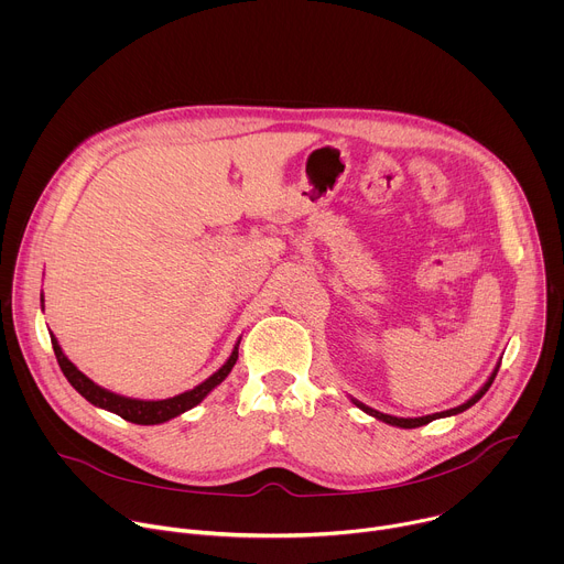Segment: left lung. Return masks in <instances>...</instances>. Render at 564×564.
<instances>
[{"label": "left lung", "mask_w": 564, "mask_h": 564, "mask_svg": "<svg viewBox=\"0 0 564 564\" xmlns=\"http://www.w3.org/2000/svg\"><path fill=\"white\" fill-rule=\"evenodd\" d=\"M500 361H502V359H500ZM500 361L496 364V368H494V372L489 375V379H487L485 383H481V388H479L470 399H466L464 404H459V406H455V409H448V411H442V413H433V415H424V417H394V415H386V413H379V411L366 406L364 401H359V399H355V397H350V401H352V404H355L357 409H361L364 413H368L370 417H375V420H379V422H383V424H390V426H397V429H420V426L431 424L433 420L451 417V415H457V413H464L466 409H470V406L475 404V401H479L481 397H485V392L491 388V383H494V379H496V375H498V370H500Z\"/></svg>", "instance_id": "left-lung-1"}]
</instances>
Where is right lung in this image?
Wrapping results in <instances>:
<instances>
[{"instance_id": "right-lung-1", "label": "right lung", "mask_w": 564, "mask_h": 564, "mask_svg": "<svg viewBox=\"0 0 564 564\" xmlns=\"http://www.w3.org/2000/svg\"><path fill=\"white\" fill-rule=\"evenodd\" d=\"M42 301V310H44V294H40ZM51 335V344H53V352L55 359L64 372V377L68 379V383L83 394L89 404H94L96 409L109 411L113 415H120L122 420L131 422V424H140V426H155V424H165L187 411H192L194 406H198L200 401L220 383L225 381V377L231 372L236 359H238V344L240 339L234 344L231 355L227 357V361L214 372L209 375L205 381H200L198 386H194L192 390H185L181 394L167 397V399H135V397H127V394H118L111 392L102 386H98L94 379H89L83 370H79L62 350V346L57 344L55 335L48 330Z\"/></svg>"}]
</instances>
